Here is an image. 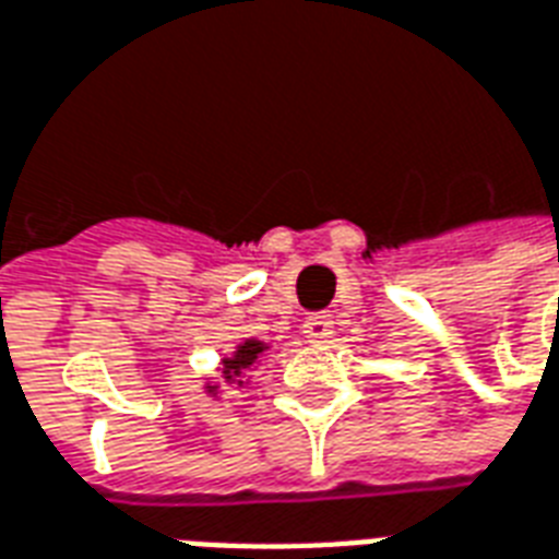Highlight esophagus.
Wrapping results in <instances>:
<instances>
[{
    "label": "esophagus",
    "mask_w": 559,
    "mask_h": 559,
    "mask_svg": "<svg viewBox=\"0 0 559 559\" xmlns=\"http://www.w3.org/2000/svg\"><path fill=\"white\" fill-rule=\"evenodd\" d=\"M332 318L329 314H314V318L302 320V335L309 341H326L332 335Z\"/></svg>",
    "instance_id": "esophagus-1"
}]
</instances>
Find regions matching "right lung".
I'll return each instance as SVG.
<instances>
[{"instance_id":"add662e5","label":"right lung","mask_w":559,"mask_h":559,"mask_svg":"<svg viewBox=\"0 0 559 559\" xmlns=\"http://www.w3.org/2000/svg\"><path fill=\"white\" fill-rule=\"evenodd\" d=\"M262 353H265L262 341H245V344H239V349L230 358H224V379L236 382V376H241V370H250V367L257 365ZM210 391H215V388H210Z\"/></svg>"}]
</instances>
